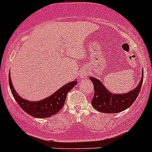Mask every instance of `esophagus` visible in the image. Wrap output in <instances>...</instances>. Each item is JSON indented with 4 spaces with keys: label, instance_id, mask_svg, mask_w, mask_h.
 <instances>
[{
    "label": "esophagus",
    "instance_id": "esophagus-1",
    "mask_svg": "<svg viewBox=\"0 0 152 152\" xmlns=\"http://www.w3.org/2000/svg\"><path fill=\"white\" fill-rule=\"evenodd\" d=\"M80 76L81 78H85V77L87 76V72L86 71V70H83L82 72H80Z\"/></svg>",
    "mask_w": 152,
    "mask_h": 152
}]
</instances>
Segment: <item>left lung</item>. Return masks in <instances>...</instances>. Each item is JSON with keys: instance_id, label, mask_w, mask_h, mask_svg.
<instances>
[{"instance_id": "obj_1", "label": "left lung", "mask_w": 152, "mask_h": 152, "mask_svg": "<svg viewBox=\"0 0 152 152\" xmlns=\"http://www.w3.org/2000/svg\"><path fill=\"white\" fill-rule=\"evenodd\" d=\"M144 71L137 87L126 94H112L107 90L99 80L94 77H90V80L94 84L93 99L91 104L98 112L103 113H118L129 108L133 104L140 91L142 86Z\"/></svg>"}]
</instances>
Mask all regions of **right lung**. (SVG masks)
<instances>
[{
  "label": "right lung",
  "instance_id": "1",
  "mask_svg": "<svg viewBox=\"0 0 152 152\" xmlns=\"http://www.w3.org/2000/svg\"><path fill=\"white\" fill-rule=\"evenodd\" d=\"M77 82L76 80L69 83L68 84L61 87V88L54 93L50 97H47L44 100H40L39 102H29L26 99H23L18 94L16 93L13 85H12L11 77L9 73V86L12 91V95L20 106L23 111L26 112L31 116L36 118H48L61 110L65 104L66 96L69 91H70L76 86Z\"/></svg>",
  "mask_w": 152,
  "mask_h": 152
}]
</instances>
